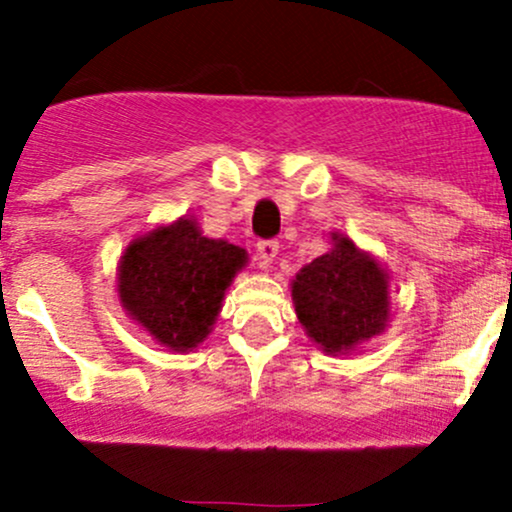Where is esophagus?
<instances>
[{
  "label": "esophagus",
  "mask_w": 512,
  "mask_h": 512,
  "mask_svg": "<svg viewBox=\"0 0 512 512\" xmlns=\"http://www.w3.org/2000/svg\"><path fill=\"white\" fill-rule=\"evenodd\" d=\"M276 252H279V243H276V240H260V243H257V260H260L264 267H269V264L274 262Z\"/></svg>",
  "instance_id": "obj_1"
}]
</instances>
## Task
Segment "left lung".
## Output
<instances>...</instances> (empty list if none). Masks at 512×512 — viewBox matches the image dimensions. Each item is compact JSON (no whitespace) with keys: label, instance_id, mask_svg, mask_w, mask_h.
I'll return each instance as SVG.
<instances>
[{"label":"left lung","instance_id":"obj_1","mask_svg":"<svg viewBox=\"0 0 512 512\" xmlns=\"http://www.w3.org/2000/svg\"><path fill=\"white\" fill-rule=\"evenodd\" d=\"M332 250L305 264L291 281L296 315L327 354H349L385 332L390 276L349 236L332 233Z\"/></svg>","mask_w":512,"mask_h":512}]
</instances>
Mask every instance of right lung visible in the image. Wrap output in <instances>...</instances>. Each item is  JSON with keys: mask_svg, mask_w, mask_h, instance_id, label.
Wrapping results in <instances>:
<instances>
[{"mask_svg": "<svg viewBox=\"0 0 512 512\" xmlns=\"http://www.w3.org/2000/svg\"><path fill=\"white\" fill-rule=\"evenodd\" d=\"M248 264V252L202 236L182 216L134 238L117 267L122 308L170 351H192L207 339L223 293Z\"/></svg>", "mask_w": 512, "mask_h": 512, "instance_id": "right-lung-1", "label": "right lung"}]
</instances>
